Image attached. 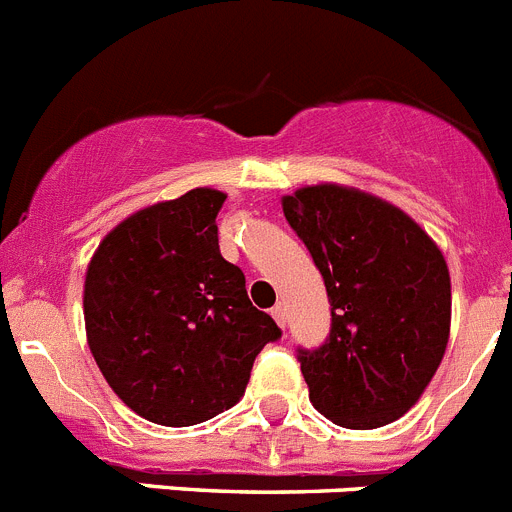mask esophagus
<instances>
[{"label": "esophagus", "instance_id": "1", "mask_svg": "<svg viewBox=\"0 0 512 512\" xmlns=\"http://www.w3.org/2000/svg\"><path fill=\"white\" fill-rule=\"evenodd\" d=\"M271 318L277 320L279 328H284V325H287V312H284L282 305H274V307H271Z\"/></svg>", "mask_w": 512, "mask_h": 512}]
</instances>
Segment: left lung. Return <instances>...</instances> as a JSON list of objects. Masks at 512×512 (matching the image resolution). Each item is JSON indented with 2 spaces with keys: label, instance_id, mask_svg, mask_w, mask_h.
<instances>
[{
  "label": "left lung",
  "instance_id": "obj_1",
  "mask_svg": "<svg viewBox=\"0 0 512 512\" xmlns=\"http://www.w3.org/2000/svg\"><path fill=\"white\" fill-rule=\"evenodd\" d=\"M282 210L330 302L325 343L297 354L310 402L343 428L392 423L420 400L449 343L443 253L400 207L354 187H302Z\"/></svg>",
  "mask_w": 512,
  "mask_h": 512
}]
</instances>
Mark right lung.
Instances as JSON below:
<instances>
[{
  "label": "right lung",
  "mask_w": 512,
  "mask_h": 512,
  "mask_svg": "<svg viewBox=\"0 0 512 512\" xmlns=\"http://www.w3.org/2000/svg\"><path fill=\"white\" fill-rule=\"evenodd\" d=\"M223 202L200 187L138 210L89 261V351L115 395L151 423L184 428L233 408L253 359L282 336L251 305L243 271L220 256Z\"/></svg>",
  "instance_id": "add662e5"
}]
</instances>
